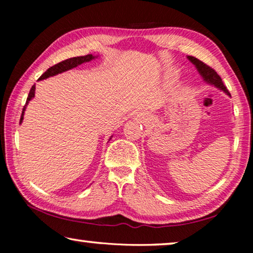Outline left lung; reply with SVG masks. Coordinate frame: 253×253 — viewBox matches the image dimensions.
<instances>
[{
  "label": "left lung",
  "instance_id": "1",
  "mask_svg": "<svg viewBox=\"0 0 253 253\" xmlns=\"http://www.w3.org/2000/svg\"><path fill=\"white\" fill-rule=\"evenodd\" d=\"M188 59L191 60V62L193 63V65L198 68L199 72L201 74V76L203 77L205 81H208L209 84H212L214 85H216L217 88H220L221 90L225 91L228 95L230 96V92L228 91V89H226V87L223 84V81H222L221 77L216 74V71L212 69L211 67L208 66L207 63H204L203 61H201V60H199L198 58L195 57H187Z\"/></svg>",
  "mask_w": 253,
  "mask_h": 253
}]
</instances>
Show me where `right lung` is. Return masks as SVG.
<instances>
[{
  "label": "right lung",
  "mask_w": 253,
  "mask_h": 253,
  "mask_svg": "<svg viewBox=\"0 0 253 253\" xmlns=\"http://www.w3.org/2000/svg\"><path fill=\"white\" fill-rule=\"evenodd\" d=\"M93 55L92 54H87V55H83V57H75V58H70V59H67L65 61H61L57 63V65L52 66L51 68H49L48 70H46L43 75H42L39 80L42 79H45V78H49L51 76H54V75H58V74H61L63 71H67V70H70L72 68H76L77 66H80L81 63L84 62H88L92 60ZM34 90H36V84L32 85V88L30 89V92H29V96L27 98V102H25V105L23 107V110H22V115H21V118H20V124L22 123V119H23V114H24V110H25V106H27L28 102L32 99L34 97Z\"/></svg>",
  "instance_id": "add662e5"
}]
</instances>
